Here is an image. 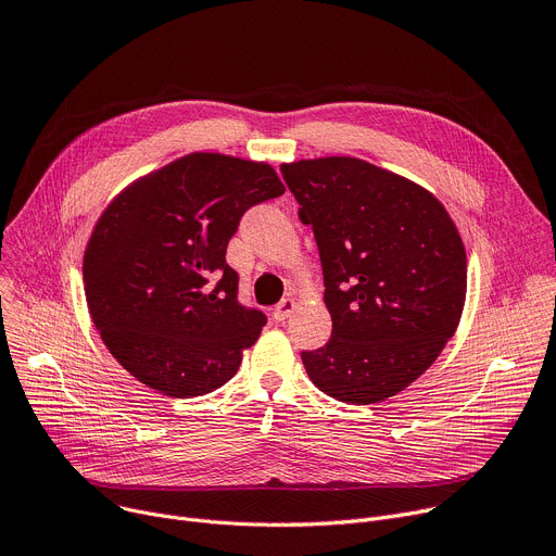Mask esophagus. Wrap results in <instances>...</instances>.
Returning a JSON list of instances; mask_svg holds the SVG:
<instances>
[{
  "instance_id": "1",
  "label": "esophagus",
  "mask_w": 556,
  "mask_h": 556,
  "mask_svg": "<svg viewBox=\"0 0 556 556\" xmlns=\"http://www.w3.org/2000/svg\"><path fill=\"white\" fill-rule=\"evenodd\" d=\"M294 307H296V301H294V299H283V301H279V303L275 305V309H273L275 321H286L288 316L294 312Z\"/></svg>"
}]
</instances>
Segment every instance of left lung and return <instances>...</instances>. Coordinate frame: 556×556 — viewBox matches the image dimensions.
<instances>
[{"mask_svg":"<svg viewBox=\"0 0 556 556\" xmlns=\"http://www.w3.org/2000/svg\"><path fill=\"white\" fill-rule=\"evenodd\" d=\"M314 230L332 316L326 348L301 352L309 380L348 405L382 403L420 378L455 334L466 251L425 187L361 157L281 165Z\"/></svg>","mask_w":556,"mask_h":556,"instance_id":"1","label":"left lung"}]
</instances>
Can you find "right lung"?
<instances>
[{"mask_svg":"<svg viewBox=\"0 0 556 556\" xmlns=\"http://www.w3.org/2000/svg\"><path fill=\"white\" fill-rule=\"evenodd\" d=\"M283 191L268 163L195 151L108 204L84 255L86 301L134 378L193 399L237 374L266 316L237 301L226 247L251 206Z\"/></svg>","mask_w":556,"mask_h":556,"instance_id":"add662e5","label":"right lung"}]
</instances>
